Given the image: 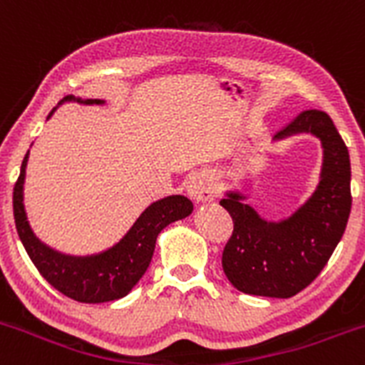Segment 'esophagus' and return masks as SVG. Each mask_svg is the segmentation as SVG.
<instances>
[{"label":"esophagus","instance_id":"obj_1","mask_svg":"<svg viewBox=\"0 0 365 365\" xmlns=\"http://www.w3.org/2000/svg\"><path fill=\"white\" fill-rule=\"evenodd\" d=\"M187 195L193 202H207L212 198L215 193V187H212L211 179L205 174H191L190 179L186 182Z\"/></svg>","mask_w":365,"mask_h":365}]
</instances>
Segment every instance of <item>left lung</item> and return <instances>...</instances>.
<instances>
[{"label": "left lung", "instance_id": "1", "mask_svg": "<svg viewBox=\"0 0 365 365\" xmlns=\"http://www.w3.org/2000/svg\"><path fill=\"white\" fill-rule=\"evenodd\" d=\"M312 133L321 140L324 163L316 193L291 218L262 220L243 195L227 193L220 205L232 218L222 266L241 293L291 298L321 273L346 230L351 211V167L344 140L324 111H300L275 138Z\"/></svg>", "mask_w": 365, "mask_h": 365}]
</instances>
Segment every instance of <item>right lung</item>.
I'll return each instance as SVG.
<instances>
[{"label": "right lung", "mask_w": 365, "mask_h": 365, "mask_svg": "<svg viewBox=\"0 0 365 365\" xmlns=\"http://www.w3.org/2000/svg\"><path fill=\"white\" fill-rule=\"evenodd\" d=\"M68 99L72 97H65L63 101ZM85 103L101 104L103 101L88 99ZM26 163L28 154L14 186V220L17 234L38 273L61 294L81 304H104L125 297L149 268L158 234L172 222L186 218L193 211L191 200L182 195L167 197L150 204L113 248L90 257H71L42 245L28 225L23 205Z\"/></svg>", "instance_id": "add662e5"}]
</instances>
